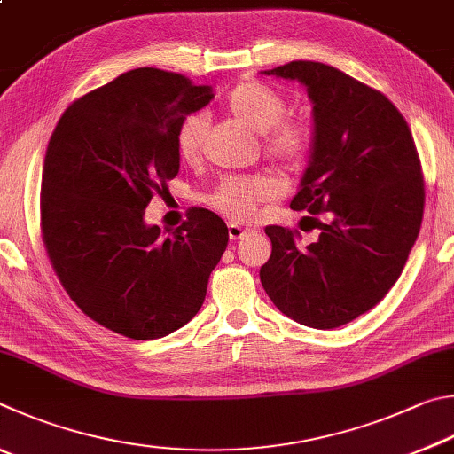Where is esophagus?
Returning <instances> with one entry per match:
<instances>
[{"label":"esophagus","mask_w":454,"mask_h":454,"mask_svg":"<svg viewBox=\"0 0 454 454\" xmlns=\"http://www.w3.org/2000/svg\"><path fill=\"white\" fill-rule=\"evenodd\" d=\"M245 235H247V229H245V227L237 225V223H231V225H229V237H231L233 241L243 239Z\"/></svg>","instance_id":"1"}]
</instances>
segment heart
I'll return each mask as SVG.
<instances>
[{
	"label": "heart",
	"instance_id": "obj_1",
	"mask_svg": "<svg viewBox=\"0 0 454 454\" xmlns=\"http://www.w3.org/2000/svg\"><path fill=\"white\" fill-rule=\"evenodd\" d=\"M225 109L237 121L261 133V145L267 157H271L287 169H301L313 153L315 127L303 115L285 114L287 101L275 87L257 79L235 85L225 98ZM201 117L191 115L177 129V153L181 161H197L201 151ZM283 181L269 171L229 177L209 195V205L215 211L237 223L251 221L261 205L273 201L283 193Z\"/></svg>",
	"mask_w": 454,
	"mask_h": 454
}]
</instances>
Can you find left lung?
Masks as SVG:
<instances>
[{
    "instance_id": "left-lung-1",
    "label": "left lung",
    "mask_w": 454,
    "mask_h": 454,
    "mask_svg": "<svg viewBox=\"0 0 454 454\" xmlns=\"http://www.w3.org/2000/svg\"><path fill=\"white\" fill-rule=\"evenodd\" d=\"M267 75L297 79L313 101L315 145L291 209L325 215L315 243L297 229L265 227L273 251L259 277L275 307L313 329L367 313L403 273L425 209L415 139L383 93L319 61Z\"/></svg>"
}]
</instances>
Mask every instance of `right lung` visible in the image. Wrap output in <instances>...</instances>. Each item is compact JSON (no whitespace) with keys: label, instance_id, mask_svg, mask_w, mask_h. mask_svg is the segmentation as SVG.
I'll use <instances>...</instances> for the list:
<instances>
[{"label":"right lung","instance_id":"add662e5","mask_svg":"<svg viewBox=\"0 0 454 454\" xmlns=\"http://www.w3.org/2000/svg\"><path fill=\"white\" fill-rule=\"evenodd\" d=\"M211 99L209 85L139 67L71 103L47 143V257L71 301L123 337L159 339L193 319L227 247L225 221L203 207L167 239L143 221L179 173V125Z\"/></svg>","mask_w":454,"mask_h":454}]
</instances>
